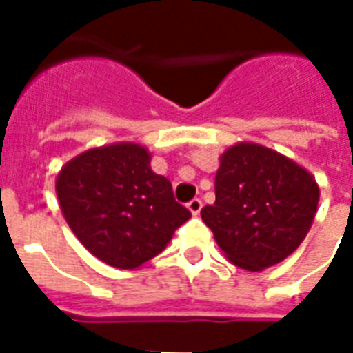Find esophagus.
I'll list each match as a JSON object with an SVG mask.
<instances>
[{
    "label": "esophagus",
    "mask_w": 353,
    "mask_h": 353,
    "mask_svg": "<svg viewBox=\"0 0 353 353\" xmlns=\"http://www.w3.org/2000/svg\"><path fill=\"white\" fill-rule=\"evenodd\" d=\"M187 208H189V212H191L192 215H199L200 210H202V200L200 199H192L189 204H187Z\"/></svg>",
    "instance_id": "1"
}]
</instances>
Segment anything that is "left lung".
<instances>
[{
	"label": "left lung",
	"mask_w": 353,
	"mask_h": 353,
	"mask_svg": "<svg viewBox=\"0 0 353 353\" xmlns=\"http://www.w3.org/2000/svg\"><path fill=\"white\" fill-rule=\"evenodd\" d=\"M310 172L259 143H236L221 154L215 202L202 208L225 257L244 270L278 265L301 245L318 210Z\"/></svg>",
	"instance_id": "8db88e82"
}]
</instances>
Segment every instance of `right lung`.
Listing matches in <instances>:
<instances>
[{"label":"right lung","instance_id":"right-lung-1","mask_svg":"<svg viewBox=\"0 0 353 353\" xmlns=\"http://www.w3.org/2000/svg\"><path fill=\"white\" fill-rule=\"evenodd\" d=\"M57 194L81 244L115 268L157 257L191 217L168 179L151 170L149 151L128 141L77 154L60 170Z\"/></svg>","mask_w":353,"mask_h":353}]
</instances>
